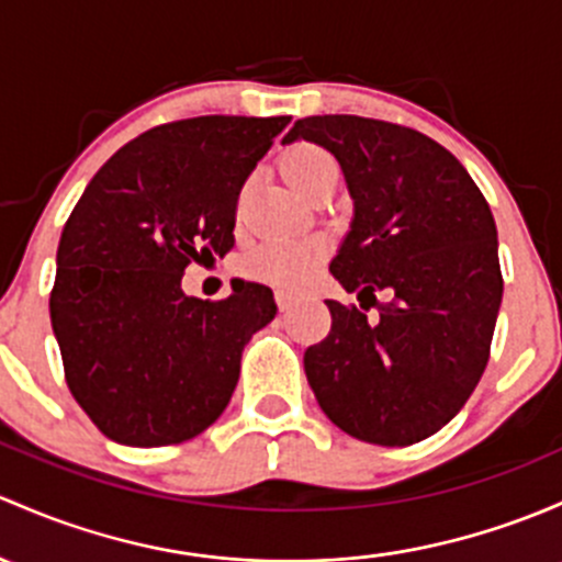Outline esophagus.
I'll return each mask as SVG.
<instances>
[{"instance_id": "34e87169", "label": "esophagus", "mask_w": 562, "mask_h": 562, "mask_svg": "<svg viewBox=\"0 0 562 562\" xmlns=\"http://www.w3.org/2000/svg\"><path fill=\"white\" fill-rule=\"evenodd\" d=\"M274 299H277V306H280V312H288L293 306V296L288 291H274Z\"/></svg>"}]
</instances>
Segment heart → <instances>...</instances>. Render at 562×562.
<instances>
[{"instance_id": "b5f03b06", "label": "heart", "mask_w": 562, "mask_h": 562, "mask_svg": "<svg viewBox=\"0 0 562 562\" xmlns=\"http://www.w3.org/2000/svg\"><path fill=\"white\" fill-rule=\"evenodd\" d=\"M280 169L291 188L304 193L312 182L321 180L326 172H334L336 164L323 147L296 145L282 156ZM323 252H326V245L321 239H271L252 247L241 261V269L245 274L271 282V285L299 288L315 274Z\"/></svg>"}]
</instances>
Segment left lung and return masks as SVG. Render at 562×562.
I'll return each instance as SVG.
<instances>
[{
    "instance_id": "8db88e82",
    "label": "left lung",
    "mask_w": 562,
    "mask_h": 562,
    "mask_svg": "<svg viewBox=\"0 0 562 562\" xmlns=\"http://www.w3.org/2000/svg\"><path fill=\"white\" fill-rule=\"evenodd\" d=\"M296 139L345 172L356 215L330 274L360 301H326L330 334L304 352L306 380L345 434L415 445L463 409L487 366L504 296L493 212L463 164L415 128L312 115L282 142Z\"/></svg>"
}]
</instances>
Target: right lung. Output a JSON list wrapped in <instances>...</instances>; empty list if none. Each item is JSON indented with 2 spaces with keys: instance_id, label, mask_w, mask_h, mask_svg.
I'll use <instances>...</instances> for the list:
<instances>
[{
  "instance_id": "add662e5",
  "label": "right lung",
  "mask_w": 562,
  "mask_h": 562,
  "mask_svg": "<svg viewBox=\"0 0 562 562\" xmlns=\"http://www.w3.org/2000/svg\"><path fill=\"white\" fill-rule=\"evenodd\" d=\"M291 117L202 115L123 145L93 175L61 232L50 323L64 376L117 445L193 439L228 406L241 350L274 321L266 285L202 301L188 263L234 247L236 199Z\"/></svg>"
}]
</instances>
